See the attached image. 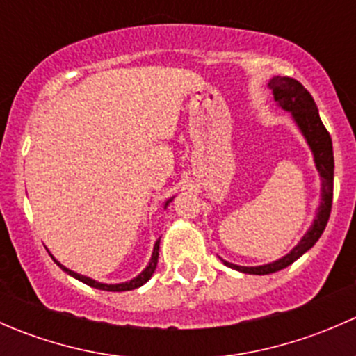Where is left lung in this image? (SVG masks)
<instances>
[{
    "mask_svg": "<svg viewBox=\"0 0 356 356\" xmlns=\"http://www.w3.org/2000/svg\"><path fill=\"white\" fill-rule=\"evenodd\" d=\"M268 88L274 92V99L282 110L291 111L294 122L300 127L301 134L307 139L308 146H310L312 153H314L315 167H317L318 174H321L322 188H321V207H318L317 217H315L314 224L308 229L307 234L301 238L293 250L289 251L286 257L281 260L272 261V264L260 265V267H241V265L229 264L224 261L227 267L236 268L239 272L253 275H265V274H274V272L282 270L288 265L293 264L294 260L307 253L318 238L324 232L325 225H327L329 217H331V208H332V189H334V155H332V139L329 136L327 129L324 127L318 115L317 105H315L314 98L310 92L303 88L301 82L296 79L291 77H274L268 82Z\"/></svg>",
    "mask_w": 356,
    "mask_h": 356,
    "instance_id": "obj_1",
    "label": "left lung"
}]
</instances>
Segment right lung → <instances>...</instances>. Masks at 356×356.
Segmentation results:
<instances>
[{
    "label": "right lung",
    "instance_id": "1",
    "mask_svg": "<svg viewBox=\"0 0 356 356\" xmlns=\"http://www.w3.org/2000/svg\"><path fill=\"white\" fill-rule=\"evenodd\" d=\"M170 201H172V198L165 201L163 207L167 208V204L170 203ZM158 250H160V239H158V241L155 243V248H153V254H152V260H149L148 267H146L145 270H143L141 274L138 275V277H134V279H132V281H129V282H122V284H103V282L95 281V279H89V277H86V275L77 274V272H74V270H68V268L63 267V265L60 264V261H56L53 257L51 258H53V260H55V264L58 265V267L62 268V270L67 272L68 275H72V277L79 279V281L84 282V284H88V286H91V288L103 289V291H131V289L139 288V286H143V284H145V282L149 281V277H152V275H153V272H155L156 264H158Z\"/></svg>",
    "mask_w": 356,
    "mask_h": 356
}]
</instances>
